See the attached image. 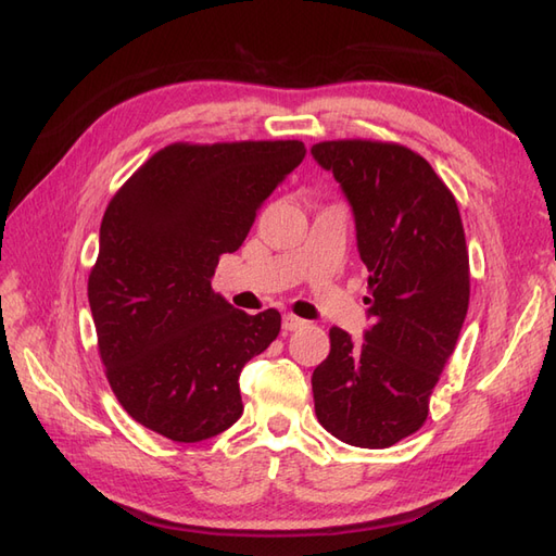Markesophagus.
Masks as SVG:
<instances>
[{
	"label": "esophagus",
	"instance_id": "esophagus-1",
	"mask_svg": "<svg viewBox=\"0 0 556 556\" xmlns=\"http://www.w3.org/2000/svg\"><path fill=\"white\" fill-rule=\"evenodd\" d=\"M307 321L305 319H301V317H295V315H283V319H281V326L287 331H298V329H303Z\"/></svg>",
	"mask_w": 556,
	"mask_h": 556
}]
</instances>
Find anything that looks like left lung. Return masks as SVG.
<instances>
[{"label":"left lung","instance_id":"left-lung-1","mask_svg":"<svg viewBox=\"0 0 556 556\" xmlns=\"http://www.w3.org/2000/svg\"><path fill=\"white\" fill-rule=\"evenodd\" d=\"M309 152L352 206L374 321L359 345L331 329L329 357L312 374L315 410L345 444L388 448L427 420L467 315L460 211L434 168L396 142L326 140Z\"/></svg>","mask_w":556,"mask_h":556}]
</instances>
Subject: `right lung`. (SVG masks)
<instances>
[{
    "instance_id": "right-lung-1",
    "label": "right lung",
    "mask_w": 556,
    "mask_h": 556,
    "mask_svg": "<svg viewBox=\"0 0 556 556\" xmlns=\"http://www.w3.org/2000/svg\"><path fill=\"white\" fill-rule=\"evenodd\" d=\"M305 152L301 140L174 142L108 204L89 305L110 388L148 430L194 444L239 420L241 368L281 315L235 309L211 277Z\"/></svg>"
}]
</instances>
